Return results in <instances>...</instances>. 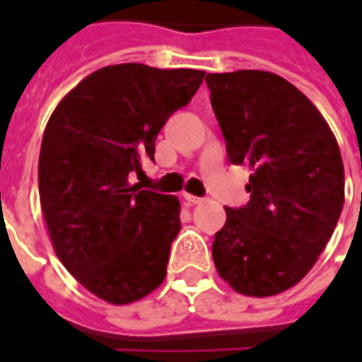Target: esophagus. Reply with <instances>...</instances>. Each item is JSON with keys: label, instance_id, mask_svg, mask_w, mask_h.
<instances>
[{"label": "esophagus", "instance_id": "1", "mask_svg": "<svg viewBox=\"0 0 362 362\" xmlns=\"http://www.w3.org/2000/svg\"><path fill=\"white\" fill-rule=\"evenodd\" d=\"M184 199H186L189 205H197V204H202V202H204V197L192 196V194H184Z\"/></svg>", "mask_w": 362, "mask_h": 362}]
</instances>
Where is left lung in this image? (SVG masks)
Returning a JSON list of instances; mask_svg holds the SVG:
<instances>
[{"mask_svg": "<svg viewBox=\"0 0 362 362\" xmlns=\"http://www.w3.org/2000/svg\"><path fill=\"white\" fill-rule=\"evenodd\" d=\"M205 83L228 160L252 168L250 202L225 207L213 262L236 293L279 295L334 235L345 199L339 145L318 108L279 75L240 69L207 74Z\"/></svg>", "mask_w": 362, "mask_h": 362, "instance_id": "obj_1", "label": "left lung"}]
</instances>
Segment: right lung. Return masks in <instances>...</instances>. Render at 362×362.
I'll list each match as a JSON object with an SVG mask.
<instances>
[{
	"instance_id": "right-lung-1",
	"label": "right lung",
	"mask_w": 362,
	"mask_h": 362,
	"mask_svg": "<svg viewBox=\"0 0 362 362\" xmlns=\"http://www.w3.org/2000/svg\"><path fill=\"white\" fill-rule=\"evenodd\" d=\"M204 77L143 64L103 67L48 119L38 158L44 221L59 262L106 303H135L165 281L180 202L132 186L129 174L153 160L158 132Z\"/></svg>"
}]
</instances>
